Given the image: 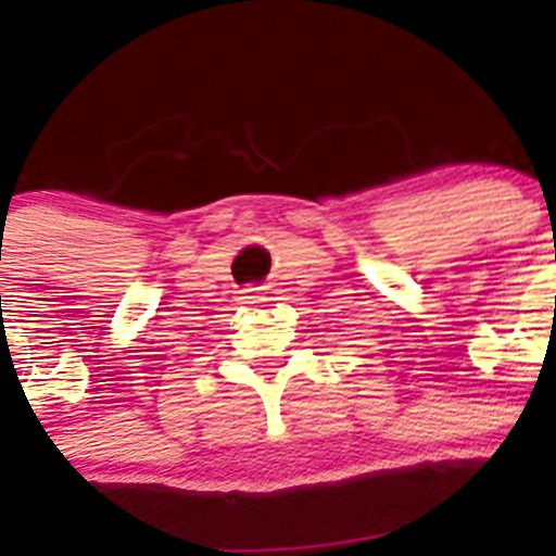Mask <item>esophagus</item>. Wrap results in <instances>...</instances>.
Instances as JSON below:
<instances>
[{"mask_svg":"<svg viewBox=\"0 0 556 556\" xmlns=\"http://www.w3.org/2000/svg\"><path fill=\"white\" fill-rule=\"evenodd\" d=\"M241 302L249 304V307H261V304L268 302V295L263 288H247L241 290Z\"/></svg>","mask_w":556,"mask_h":556,"instance_id":"1","label":"esophagus"}]
</instances>
